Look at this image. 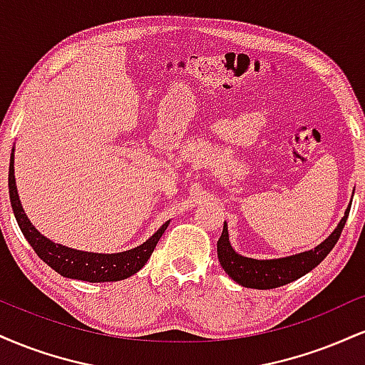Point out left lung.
I'll return each mask as SVG.
<instances>
[{
    "label": "left lung",
    "mask_w": 365,
    "mask_h": 365,
    "mask_svg": "<svg viewBox=\"0 0 365 365\" xmlns=\"http://www.w3.org/2000/svg\"><path fill=\"white\" fill-rule=\"evenodd\" d=\"M349 212L350 206L346 207L345 216L341 217L334 232L324 242H321L316 249L305 250V252L290 255V257L264 259V261L244 257V255L237 254L233 250L232 244H230L228 226H226L225 221L223 233L217 240V259H220L221 267L226 271V274L242 287L257 288V290L283 287V284L295 282L300 276L312 271L333 250V247L336 245L338 238L341 235V230L346 223Z\"/></svg>",
    "instance_id": "obj_1"
}]
</instances>
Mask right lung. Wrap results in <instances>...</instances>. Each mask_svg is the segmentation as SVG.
I'll return each mask as SVG.
<instances>
[{"instance_id": "add662e5", "label": "right lung", "mask_w": 365, "mask_h": 365, "mask_svg": "<svg viewBox=\"0 0 365 365\" xmlns=\"http://www.w3.org/2000/svg\"><path fill=\"white\" fill-rule=\"evenodd\" d=\"M15 150V149H14ZM8 188H10V200L14 207L16 223L22 230L24 237L31 244L34 252L39 255L43 261L53 267L58 274L65 278L82 279L89 283H101V282H120V279L130 278L137 271L142 269L145 262L149 261L150 254L156 249L159 238L165 233L166 226L170 221H166L161 228L154 233L149 240L135 247V249L125 250L118 254H96V252H83V250H75L70 247L54 244V242L41 235L34 228V225L29 221L25 215L22 204H20L19 192H16L15 183V170H14V153L10 156V173H8Z\"/></svg>"}]
</instances>
